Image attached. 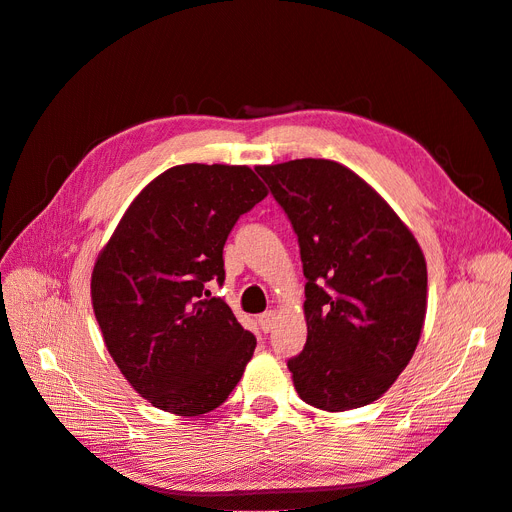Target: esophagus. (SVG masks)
I'll use <instances>...</instances> for the list:
<instances>
[{
  "mask_svg": "<svg viewBox=\"0 0 512 512\" xmlns=\"http://www.w3.org/2000/svg\"><path fill=\"white\" fill-rule=\"evenodd\" d=\"M275 322H277V314L273 312V309H269V312H265V314H260V316H258L260 329L265 331V333H269V331L275 327Z\"/></svg>",
  "mask_w": 512,
  "mask_h": 512,
  "instance_id": "34e87169",
  "label": "esophagus"
}]
</instances>
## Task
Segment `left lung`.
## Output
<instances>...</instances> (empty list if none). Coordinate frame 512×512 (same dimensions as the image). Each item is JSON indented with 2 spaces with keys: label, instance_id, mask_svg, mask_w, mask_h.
Returning <instances> with one entry per match:
<instances>
[{
  "label": "left lung",
  "instance_id": "obj_1",
  "mask_svg": "<svg viewBox=\"0 0 512 512\" xmlns=\"http://www.w3.org/2000/svg\"><path fill=\"white\" fill-rule=\"evenodd\" d=\"M299 237L307 342L288 361L305 404L346 412L404 371L427 314V262L412 230L348 166L303 158L256 166Z\"/></svg>",
  "mask_w": 512,
  "mask_h": 512
}]
</instances>
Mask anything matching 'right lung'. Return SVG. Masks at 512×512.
I'll return each instance as SVG.
<instances>
[{
    "label": "right lung",
    "instance_id": "obj_1",
    "mask_svg": "<svg viewBox=\"0 0 512 512\" xmlns=\"http://www.w3.org/2000/svg\"><path fill=\"white\" fill-rule=\"evenodd\" d=\"M269 194L250 166L179 164L138 192L91 271L104 346L151 406L200 416L222 406L256 337L205 284L239 215Z\"/></svg>",
    "mask_w": 512,
    "mask_h": 512
}]
</instances>
